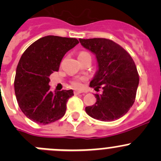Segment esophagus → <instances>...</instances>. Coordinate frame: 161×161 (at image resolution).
<instances>
[{
    "instance_id": "obj_1",
    "label": "esophagus",
    "mask_w": 161,
    "mask_h": 161,
    "mask_svg": "<svg viewBox=\"0 0 161 161\" xmlns=\"http://www.w3.org/2000/svg\"><path fill=\"white\" fill-rule=\"evenodd\" d=\"M82 93H83V92H82V91H74V94H75V95H77V94H82Z\"/></svg>"
}]
</instances>
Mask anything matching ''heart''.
I'll return each instance as SVG.
<instances>
[{"mask_svg": "<svg viewBox=\"0 0 161 161\" xmlns=\"http://www.w3.org/2000/svg\"><path fill=\"white\" fill-rule=\"evenodd\" d=\"M89 55V53L87 52H80L79 56H82V55ZM85 80V78H76V79H73L71 81V84L74 87L76 88V89H79V88L82 87V81Z\"/></svg>", "mask_w": 161, "mask_h": 161, "instance_id": "b5f03b06", "label": "heart"}]
</instances>
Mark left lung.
<instances>
[{"label":"left lung","mask_w":161,"mask_h":161,"mask_svg":"<svg viewBox=\"0 0 161 161\" xmlns=\"http://www.w3.org/2000/svg\"><path fill=\"white\" fill-rule=\"evenodd\" d=\"M81 44L95 54L98 70L90 83L103 94H95V104L86 107V112L94 119L112 121L130 110L135 102L139 84L135 63L122 47L104 38L79 39Z\"/></svg>","instance_id":"1"}]
</instances>
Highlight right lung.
I'll return each mask as SVG.
<instances>
[{
	"mask_svg": "<svg viewBox=\"0 0 161 161\" xmlns=\"http://www.w3.org/2000/svg\"><path fill=\"white\" fill-rule=\"evenodd\" d=\"M78 43L75 38L47 36L23 53L16 67L14 89L19 108L30 120L47 125L65 114L73 91H52L49 76L58 71L64 55Z\"/></svg>",
	"mask_w": 161,
	"mask_h": 161,
	"instance_id": "obj_1",
	"label": "right lung"
}]
</instances>
